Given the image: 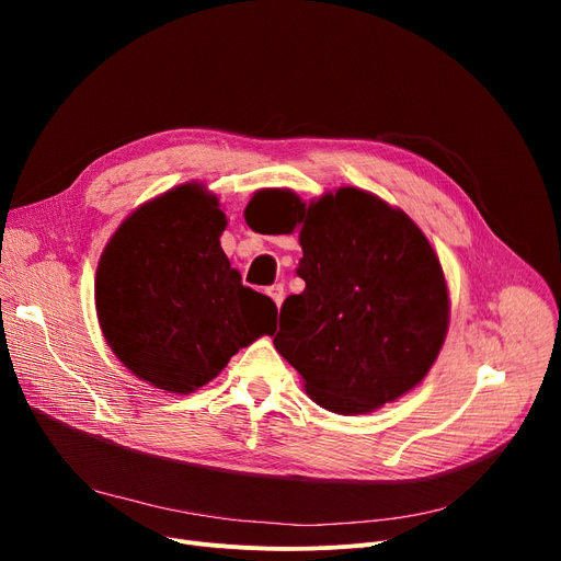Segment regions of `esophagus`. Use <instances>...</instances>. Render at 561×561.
<instances>
[{
	"label": "esophagus",
	"mask_w": 561,
	"mask_h": 561,
	"mask_svg": "<svg viewBox=\"0 0 561 561\" xmlns=\"http://www.w3.org/2000/svg\"><path fill=\"white\" fill-rule=\"evenodd\" d=\"M268 296L273 298V302L279 307L284 302V284H275L268 288Z\"/></svg>",
	"instance_id": "esophagus-1"
}]
</instances>
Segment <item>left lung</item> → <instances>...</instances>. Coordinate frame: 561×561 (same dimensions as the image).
I'll return each mask as SVG.
<instances>
[{
  "instance_id": "8db88e82",
  "label": "left lung",
  "mask_w": 561,
  "mask_h": 561,
  "mask_svg": "<svg viewBox=\"0 0 561 561\" xmlns=\"http://www.w3.org/2000/svg\"><path fill=\"white\" fill-rule=\"evenodd\" d=\"M305 279L279 311L275 347L334 414L398 400L432 368L448 332V286L425 233L359 188L290 199Z\"/></svg>"
}]
</instances>
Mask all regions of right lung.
I'll use <instances>...</instances> for the list:
<instances>
[{"label": "right lung", "instance_id": "right-lung-1", "mask_svg": "<svg viewBox=\"0 0 561 561\" xmlns=\"http://www.w3.org/2000/svg\"><path fill=\"white\" fill-rule=\"evenodd\" d=\"M225 225L218 197L184 184L136 209L100 259L104 339L157 389L191 393L241 347L275 332V302L243 286L220 248Z\"/></svg>", "mask_w": 561, "mask_h": 561}]
</instances>
